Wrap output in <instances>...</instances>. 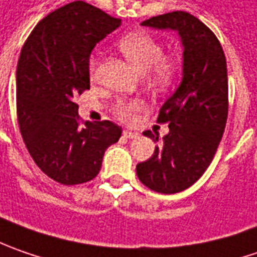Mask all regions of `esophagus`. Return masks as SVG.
Returning <instances> with one entry per match:
<instances>
[{
	"label": "esophagus",
	"mask_w": 257,
	"mask_h": 257,
	"mask_svg": "<svg viewBox=\"0 0 257 257\" xmlns=\"http://www.w3.org/2000/svg\"><path fill=\"white\" fill-rule=\"evenodd\" d=\"M138 132H134V131H128V129H125L123 131V137L125 138H129V140H132V138H138Z\"/></svg>",
	"instance_id": "obj_1"
}]
</instances>
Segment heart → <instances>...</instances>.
I'll return each mask as SVG.
<instances>
[{
    "label": "heart",
    "mask_w": 257,
    "mask_h": 257,
    "mask_svg": "<svg viewBox=\"0 0 257 257\" xmlns=\"http://www.w3.org/2000/svg\"><path fill=\"white\" fill-rule=\"evenodd\" d=\"M119 49L138 70L147 72L152 84L168 87L174 83L178 73V63L173 56L164 54L162 43L152 34L147 31L129 33L119 40ZM89 74L92 79L96 76L95 57L89 60ZM141 107L142 102L138 99H119L113 106V113L120 120L131 122Z\"/></svg>",
    "instance_id": "heart-1"
}]
</instances>
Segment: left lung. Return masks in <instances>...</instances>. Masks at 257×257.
Instances as JSON below:
<instances>
[{"label": "left lung", "instance_id": "8db88e82", "mask_svg": "<svg viewBox=\"0 0 257 257\" xmlns=\"http://www.w3.org/2000/svg\"><path fill=\"white\" fill-rule=\"evenodd\" d=\"M178 31L184 46L183 80L160 109L157 122L170 132L154 155L137 165L140 181L161 194L191 187L211 164L229 113L226 56L216 34L185 11H173L141 23ZM154 142L158 135L144 132Z\"/></svg>", "mask_w": 257, "mask_h": 257}]
</instances>
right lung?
<instances>
[{
  "label": "right lung",
  "instance_id": "obj_1",
  "mask_svg": "<svg viewBox=\"0 0 257 257\" xmlns=\"http://www.w3.org/2000/svg\"><path fill=\"white\" fill-rule=\"evenodd\" d=\"M120 26L100 8L74 1L44 17L26 40L17 64V119L31 158L51 180L76 185L100 171L122 128L82 122L74 97L90 89L89 57Z\"/></svg>",
  "mask_w": 257,
  "mask_h": 257
}]
</instances>
